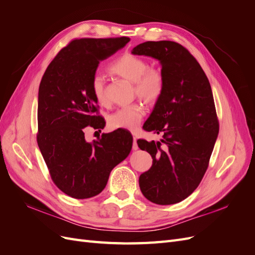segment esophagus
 <instances>
[{
  "instance_id": "34e87169",
  "label": "esophagus",
  "mask_w": 255,
  "mask_h": 255,
  "mask_svg": "<svg viewBox=\"0 0 255 255\" xmlns=\"http://www.w3.org/2000/svg\"><path fill=\"white\" fill-rule=\"evenodd\" d=\"M133 136H134V137H133V145H132V149H133V150H137V149H138V144H137V141H136L137 138H136V136H135L134 134H133Z\"/></svg>"
}]
</instances>
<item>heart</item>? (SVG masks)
Returning a JSON list of instances; mask_svg holds the SVG:
<instances>
[{"label": "heart", "instance_id": "obj_1", "mask_svg": "<svg viewBox=\"0 0 255 255\" xmlns=\"http://www.w3.org/2000/svg\"><path fill=\"white\" fill-rule=\"evenodd\" d=\"M111 73L133 83V94L146 104L157 103L164 95L166 78L157 67H151L145 59L134 54L126 53L110 65ZM91 92L100 104L106 103L105 84L101 75H95L91 81ZM144 107L135 102L123 106L109 116V126L113 128L136 129L144 116Z\"/></svg>", "mask_w": 255, "mask_h": 255}]
</instances>
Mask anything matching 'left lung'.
<instances>
[{
    "instance_id": "obj_1",
    "label": "left lung",
    "mask_w": 255,
    "mask_h": 255,
    "mask_svg": "<svg viewBox=\"0 0 255 255\" xmlns=\"http://www.w3.org/2000/svg\"><path fill=\"white\" fill-rule=\"evenodd\" d=\"M132 53L158 59L166 78L164 95L142 127L163 139L137 140L153 159L139 176V187L153 203L174 204L194 192L210 164L219 132L212 88L197 59L180 43L146 41Z\"/></svg>"
}]
</instances>
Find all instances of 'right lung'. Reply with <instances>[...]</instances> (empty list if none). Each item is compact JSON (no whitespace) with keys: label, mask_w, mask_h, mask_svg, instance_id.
Segmentation results:
<instances>
[{"label":"right lung","mask_w":255,"mask_h":255,"mask_svg":"<svg viewBox=\"0 0 255 255\" xmlns=\"http://www.w3.org/2000/svg\"><path fill=\"white\" fill-rule=\"evenodd\" d=\"M128 41V37L76 38L57 53L41 79L37 142L53 183L69 197L99 195L113 168L132 149V135L120 128L92 143L85 139L88 128L105 126L91 92L92 78L100 61Z\"/></svg>","instance_id":"1"}]
</instances>
